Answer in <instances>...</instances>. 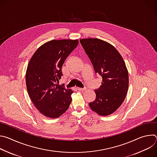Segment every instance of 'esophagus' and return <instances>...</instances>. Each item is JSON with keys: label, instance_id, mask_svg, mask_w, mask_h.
Listing matches in <instances>:
<instances>
[{"label": "esophagus", "instance_id": "34e87169", "mask_svg": "<svg viewBox=\"0 0 157 157\" xmlns=\"http://www.w3.org/2000/svg\"><path fill=\"white\" fill-rule=\"evenodd\" d=\"M78 90L79 91H84L86 90V88H81V87H77Z\"/></svg>", "mask_w": 157, "mask_h": 157}]
</instances>
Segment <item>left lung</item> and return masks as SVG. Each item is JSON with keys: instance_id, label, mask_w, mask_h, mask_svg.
I'll list each match as a JSON object with an SVG mask.
<instances>
[{"instance_id": "1", "label": "left lung", "mask_w": 157, "mask_h": 157, "mask_svg": "<svg viewBox=\"0 0 157 157\" xmlns=\"http://www.w3.org/2000/svg\"><path fill=\"white\" fill-rule=\"evenodd\" d=\"M79 41L96 75L102 78L101 86L95 89V101L89 105L99 115H110L120 107L127 93L128 74L124 61L118 51L106 41L98 38Z\"/></svg>"}]
</instances>
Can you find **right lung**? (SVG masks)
<instances>
[{"instance_id": "add662e5", "label": "right lung", "mask_w": 157, "mask_h": 157, "mask_svg": "<svg viewBox=\"0 0 157 157\" xmlns=\"http://www.w3.org/2000/svg\"><path fill=\"white\" fill-rule=\"evenodd\" d=\"M78 43V40L50 41L38 48L29 61L28 93L36 108L48 117H59L71 102L73 91L58 84L63 76V64Z\"/></svg>"}]
</instances>
